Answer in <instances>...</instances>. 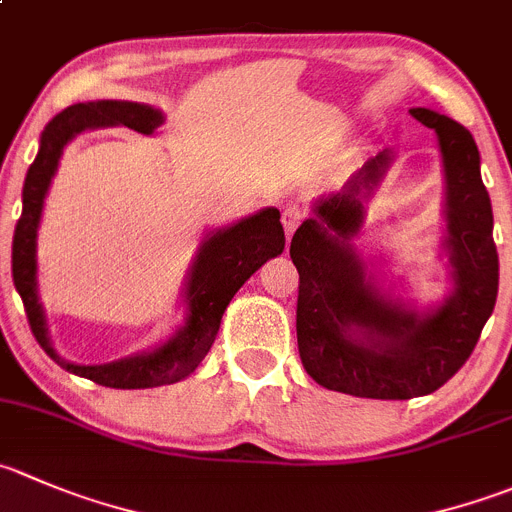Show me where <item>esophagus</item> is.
I'll return each instance as SVG.
<instances>
[{
  "instance_id": "esophagus-1",
  "label": "esophagus",
  "mask_w": 512,
  "mask_h": 512,
  "mask_svg": "<svg viewBox=\"0 0 512 512\" xmlns=\"http://www.w3.org/2000/svg\"><path fill=\"white\" fill-rule=\"evenodd\" d=\"M302 217H305V210H302L300 202H290V205L282 210V227H285L287 237L297 230V225H300Z\"/></svg>"
}]
</instances>
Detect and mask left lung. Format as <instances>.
<instances>
[{
	"mask_svg": "<svg viewBox=\"0 0 512 512\" xmlns=\"http://www.w3.org/2000/svg\"><path fill=\"white\" fill-rule=\"evenodd\" d=\"M435 130L443 157L450 290L418 307L382 270L365 262L355 237L365 205L388 175L393 150L365 162L340 192L312 202L290 257L300 272L297 347L307 375L327 390L372 400H410L445 385L473 352L498 297L493 207L480 177V152L463 124L428 107L410 109Z\"/></svg>",
	"mask_w": 512,
	"mask_h": 512,
	"instance_id": "1",
	"label": "left lung"
}]
</instances>
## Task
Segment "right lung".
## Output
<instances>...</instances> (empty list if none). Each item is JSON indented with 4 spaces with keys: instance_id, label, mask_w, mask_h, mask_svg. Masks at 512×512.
I'll return each mask as SVG.
<instances>
[{
    "instance_id": "1",
    "label": "right lung",
    "mask_w": 512,
    "mask_h": 512,
    "mask_svg": "<svg viewBox=\"0 0 512 512\" xmlns=\"http://www.w3.org/2000/svg\"><path fill=\"white\" fill-rule=\"evenodd\" d=\"M165 124L162 109L145 102H127V99H97V102H79L62 109L57 117L49 119L39 137V152L27 170L22 190V217L17 222L12 242V277L19 297L27 310L29 327L42 345V350L64 367L67 372L117 390H140L172 385L185 380L197 370L215 342L222 315L235 297V292L272 257L285 250V230L280 225L277 207H262L260 212L227 227H217L202 237L195 252L185 285H182V310L185 320L175 327L167 340L155 347L135 352L122 360L104 362V365H77L54 350L49 337L47 315L39 302L37 280V235L42 222L44 200L49 185L57 175L64 147L77 135L97 127H127L140 135L150 137Z\"/></svg>"
}]
</instances>
